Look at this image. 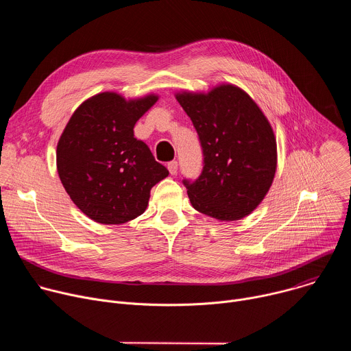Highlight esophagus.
<instances>
[{"label": "esophagus", "mask_w": 351, "mask_h": 351, "mask_svg": "<svg viewBox=\"0 0 351 351\" xmlns=\"http://www.w3.org/2000/svg\"><path fill=\"white\" fill-rule=\"evenodd\" d=\"M168 171L171 175H176L178 173V162L176 161H172L168 164Z\"/></svg>", "instance_id": "1"}]
</instances>
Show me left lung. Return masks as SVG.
Here are the masks:
<instances>
[{
	"label": "left lung",
	"mask_w": 351,
	"mask_h": 351,
	"mask_svg": "<svg viewBox=\"0 0 351 351\" xmlns=\"http://www.w3.org/2000/svg\"><path fill=\"white\" fill-rule=\"evenodd\" d=\"M203 147L204 167L193 183L183 180L194 210L218 221L252 214L274 182L278 152L272 126L240 87L221 83L210 91H178Z\"/></svg>",
	"instance_id": "left-lung-1"
}]
</instances>
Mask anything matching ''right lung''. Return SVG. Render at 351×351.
Wrapping results in <instances>:
<instances>
[{
    "instance_id": "1",
    "label": "right lung",
    "mask_w": 351,
    "mask_h": 351,
    "mask_svg": "<svg viewBox=\"0 0 351 351\" xmlns=\"http://www.w3.org/2000/svg\"><path fill=\"white\" fill-rule=\"evenodd\" d=\"M158 98L98 93L66 123L57 145L58 175L75 206L94 222L121 225L137 218L149 190L169 175L133 132Z\"/></svg>"
}]
</instances>
